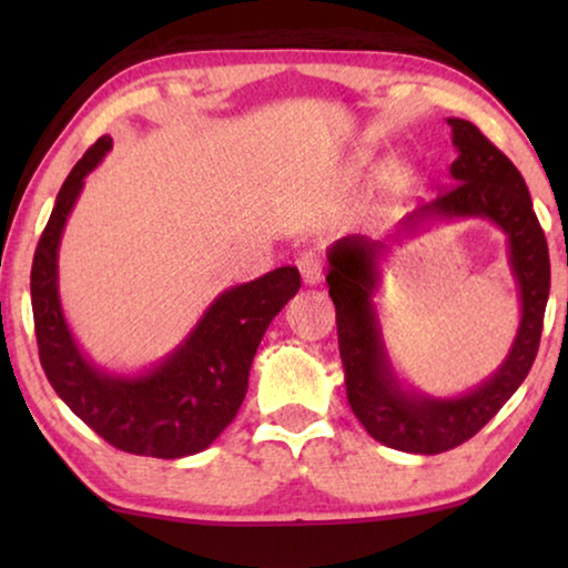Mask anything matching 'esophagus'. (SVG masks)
Masks as SVG:
<instances>
[{
    "label": "esophagus",
    "instance_id": "34e87169",
    "mask_svg": "<svg viewBox=\"0 0 568 568\" xmlns=\"http://www.w3.org/2000/svg\"><path fill=\"white\" fill-rule=\"evenodd\" d=\"M297 268H300V274H302V282H305V284H317L323 278L321 253H317L315 247H305V251H302L300 258H297Z\"/></svg>",
    "mask_w": 568,
    "mask_h": 568
}]
</instances>
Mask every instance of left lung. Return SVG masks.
<instances>
[{
  "mask_svg": "<svg viewBox=\"0 0 568 568\" xmlns=\"http://www.w3.org/2000/svg\"><path fill=\"white\" fill-rule=\"evenodd\" d=\"M453 126L457 160L449 168V185L429 204L403 220V232L434 220L480 216L504 230L509 243V266L519 286L523 317L501 367L457 398H432L403 390L387 362L372 294L377 290V258L383 243L352 235L328 251L325 276L336 305L338 348L346 372V398L369 437L416 455L447 453L478 434L507 403L530 372L540 346L542 315L550 292V258L538 216L532 212L525 178L499 146L463 119Z\"/></svg>",
  "mask_w": 568,
  "mask_h": 568,
  "instance_id": "left-lung-1",
  "label": "left lung"
}]
</instances>
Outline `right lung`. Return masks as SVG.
Listing matches in <instances>:
<instances>
[{"label":"right lung","mask_w":568,"mask_h":568,"mask_svg":"<svg viewBox=\"0 0 568 568\" xmlns=\"http://www.w3.org/2000/svg\"><path fill=\"white\" fill-rule=\"evenodd\" d=\"M111 144V136H100L82 154L38 240L30 271L38 356L59 398L108 445L175 460L206 449L237 416L253 356L268 323L297 294L300 271L282 266L222 292L189 338L144 375L123 377L98 369L80 352L61 313L59 243L84 178Z\"/></svg>","instance_id":"obj_1"}]
</instances>
